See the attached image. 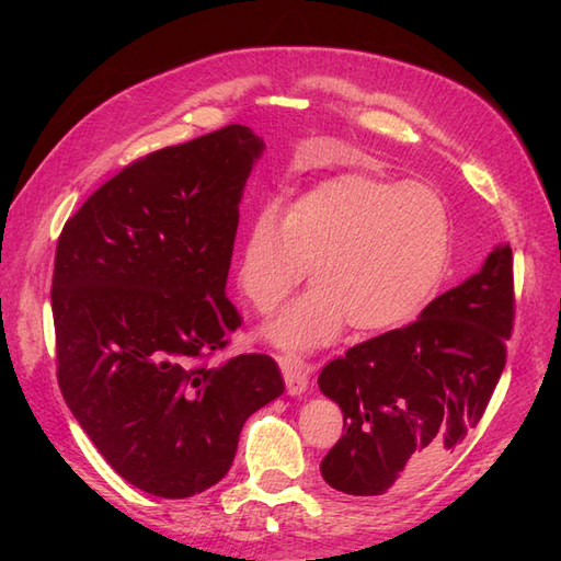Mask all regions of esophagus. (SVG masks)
Returning a JSON list of instances; mask_svg holds the SVG:
<instances>
[{
    "label": "esophagus",
    "mask_w": 561,
    "mask_h": 561,
    "mask_svg": "<svg viewBox=\"0 0 561 561\" xmlns=\"http://www.w3.org/2000/svg\"><path fill=\"white\" fill-rule=\"evenodd\" d=\"M283 377H285L287 393L290 396H301L304 390L309 388V371L297 360H287V358L283 360Z\"/></svg>",
    "instance_id": "esophagus-1"
}]
</instances>
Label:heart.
I'll return each mask as SVG.
<instances>
[{"label":"heart","instance_id":"obj_1","mask_svg":"<svg viewBox=\"0 0 561 561\" xmlns=\"http://www.w3.org/2000/svg\"><path fill=\"white\" fill-rule=\"evenodd\" d=\"M449 213L431 186L342 175L264 210L241 250L239 283L254 309L274 313L309 268L313 290L268 325L285 351H309L344 328L375 334L414 318L443 280Z\"/></svg>","mask_w":561,"mask_h":561}]
</instances>
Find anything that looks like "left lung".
<instances>
[{"instance_id": "left-lung-1", "label": "left lung", "mask_w": 561, "mask_h": 561, "mask_svg": "<svg viewBox=\"0 0 561 561\" xmlns=\"http://www.w3.org/2000/svg\"><path fill=\"white\" fill-rule=\"evenodd\" d=\"M513 328V248L501 245L421 318L330 360L318 386L342 407L344 435L320 463L325 482L379 496L428 474L482 421Z\"/></svg>"}]
</instances>
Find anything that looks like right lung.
Returning <instances> with one entry per match:
<instances>
[{"label":"right lung","mask_w":561,"mask_h":561,"mask_svg":"<svg viewBox=\"0 0 561 561\" xmlns=\"http://www.w3.org/2000/svg\"><path fill=\"white\" fill-rule=\"evenodd\" d=\"M262 149L231 124L151 151L58 236L60 393L105 461L147 494L186 499L217 484L248 416L285 390L266 353L210 365L243 325L225 285Z\"/></svg>","instance_id":"1"}]
</instances>
